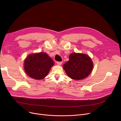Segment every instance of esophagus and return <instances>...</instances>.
<instances>
[{
  "mask_svg": "<svg viewBox=\"0 0 121 121\" xmlns=\"http://www.w3.org/2000/svg\"><path fill=\"white\" fill-rule=\"evenodd\" d=\"M62 64V62H57V64L59 66H60Z\"/></svg>",
  "mask_w": 121,
  "mask_h": 121,
  "instance_id": "obj_1",
  "label": "esophagus"
}]
</instances>
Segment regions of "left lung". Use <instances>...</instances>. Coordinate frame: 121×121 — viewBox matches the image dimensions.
Masks as SVG:
<instances>
[{"label":"left lung","instance_id":"1","mask_svg":"<svg viewBox=\"0 0 121 121\" xmlns=\"http://www.w3.org/2000/svg\"><path fill=\"white\" fill-rule=\"evenodd\" d=\"M93 63L88 55L72 53L69 56V60L63 65V68L68 77L74 80L83 79L90 74Z\"/></svg>","mask_w":121,"mask_h":121}]
</instances>
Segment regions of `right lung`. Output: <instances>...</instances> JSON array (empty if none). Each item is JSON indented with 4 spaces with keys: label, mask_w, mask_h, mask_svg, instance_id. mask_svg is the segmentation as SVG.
Wrapping results in <instances>:
<instances>
[{
    "label": "right lung",
    "mask_w": 121,
    "mask_h": 121,
    "mask_svg": "<svg viewBox=\"0 0 121 121\" xmlns=\"http://www.w3.org/2000/svg\"><path fill=\"white\" fill-rule=\"evenodd\" d=\"M54 64L52 59L46 53L39 52L30 54L26 57L24 69L29 77L40 80L47 76Z\"/></svg>",
    "instance_id": "obj_1"
}]
</instances>
